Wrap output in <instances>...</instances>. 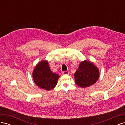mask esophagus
Masks as SVG:
<instances>
[{"label":"esophagus","instance_id":"34e87169","mask_svg":"<svg viewBox=\"0 0 125 125\" xmlns=\"http://www.w3.org/2000/svg\"><path fill=\"white\" fill-rule=\"evenodd\" d=\"M62 74H69V73L68 71H65L62 72Z\"/></svg>","mask_w":125,"mask_h":125}]
</instances>
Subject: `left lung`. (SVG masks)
I'll return each instance as SVG.
<instances>
[{
    "instance_id": "obj_1",
    "label": "left lung",
    "mask_w": 125,
    "mask_h": 125,
    "mask_svg": "<svg viewBox=\"0 0 125 125\" xmlns=\"http://www.w3.org/2000/svg\"><path fill=\"white\" fill-rule=\"evenodd\" d=\"M99 77L97 68L91 62L86 60L80 63L78 69L74 73L75 83L81 88L89 87L94 84Z\"/></svg>"
}]
</instances>
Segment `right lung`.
<instances>
[{
    "label": "right lung",
    "mask_w": 125,
    "mask_h": 125,
    "mask_svg": "<svg viewBox=\"0 0 125 125\" xmlns=\"http://www.w3.org/2000/svg\"><path fill=\"white\" fill-rule=\"evenodd\" d=\"M59 77L58 74L52 73L46 60L37 64L33 73V78L36 84L48 91L55 88Z\"/></svg>",
    "instance_id": "right-lung-1"
}]
</instances>
